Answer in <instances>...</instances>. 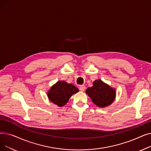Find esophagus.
Listing matches in <instances>:
<instances>
[{
	"label": "esophagus",
	"instance_id": "obj_1",
	"mask_svg": "<svg viewBox=\"0 0 151 151\" xmlns=\"http://www.w3.org/2000/svg\"><path fill=\"white\" fill-rule=\"evenodd\" d=\"M86 89V87L84 86V85H82V86H80V91H81V92H84Z\"/></svg>",
	"mask_w": 151,
	"mask_h": 151
}]
</instances>
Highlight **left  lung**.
<instances>
[{
    "instance_id": "left-lung-1",
    "label": "left lung",
    "mask_w": 151,
    "mask_h": 151,
    "mask_svg": "<svg viewBox=\"0 0 151 151\" xmlns=\"http://www.w3.org/2000/svg\"><path fill=\"white\" fill-rule=\"evenodd\" d=\"M86 93L97 106L104 108L110 105L116 97V90L100 80H96L91 88L86 91Z\"/></svg>"
}]
</instances>
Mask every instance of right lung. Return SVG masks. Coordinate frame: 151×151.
Here are the masks:
<instances>
[{"mask_svg":"<svg viewBox=\"0 0 151 151\" xmlns=\"http://www.w3.org/2000/svg\"><path fill=\"white\" fill-rule=\"evenodd\" d=\"M78 91V89L73 84L64 81H59L51 87L47 96L53 104L62 107L67 104L73 94Z\"/></svg>","mask_w":151,"mask_h":151,"instance_id":"add662e5","label":"right lung"}]
</instances>
